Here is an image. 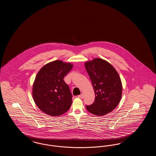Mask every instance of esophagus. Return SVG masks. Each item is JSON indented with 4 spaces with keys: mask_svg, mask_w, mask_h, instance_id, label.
<instances>
[{
    "mask_svg": "<svg viewBox=\"0 0 156 156\" xmlns=\"http://www.w3.org/2000/svg\"><path fill=\"white\" fill-rule=\"evenodd\" d=\"M78 98H81V99H83V98H84V95H83V94H81V95H78Z\"/></svg>",
    "mask_w": 156,
    "mask_h": 156,
    "instance_id": "34e87169",
    "label": "esophagus"
}]
</instances>
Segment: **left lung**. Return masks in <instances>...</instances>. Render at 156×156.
<instances>
[{
  "instance_id": "8db88e82",
  "label": "left lung",
  "mask_w": 156,
  "mask_h": 156,
  "mask_svg": "<svg viewBox=\"0 0 156 156\" xmlns=\"http://www.w3.org/2000/svg\"><path fill=\"white\" fill-rule=\"evenodd\" d=\"M95 92V101L86 105L88 111L96 116H104L118 105L122 94V85L119 74L106 61L95 59L85 63Z\"/></svg>"
}]
</instances>
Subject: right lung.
<instances>
[{
	"mask_svg": "<svg viewBox=\"0 0 156 156\" xmlns=\"http://www.w3.org/2000/svg\"><path fill=\"white\" fill-rule=\"evenodd\" d=\"M73 66L56 60L42 67L33 86V98L37 107L51 116H59L69 109L73 95L64 81Z\"/></svg>",
	"mask_w": 156,
	"mask_h": 156,
	"instance_id": "right-lung-1",
	"label": "right lung"
}]
</instances>
